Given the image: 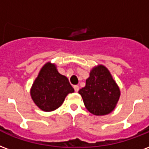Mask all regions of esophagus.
<instances>
[{
    "label": "esophagus",
    "instance_id": "1",
    "mask_svg": "<svg viewBox=\"0 0 149 149\" xmlns=\"http://www.w3.org/2000/svg\"><path fill=\"white\" fill-rule=\"evenodd\" d=\"M73 88H74V90L76 92H77V91H79V86L78 85H74L73 86Z\"/></svg>",
    "mask_w": 149,
    "mask_h": 149
}]
</instances>
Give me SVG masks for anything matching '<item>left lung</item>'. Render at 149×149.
<instances>
[{"mask_svg":"<svg viewBox=\"0 0 149 149\" xmlns=\"http://www.w3.org/2000/svg\"><path fill=\"white\" fill-rule=\"evenodd\" d=\"M79 94L90 113L102 116L114 111L121 92L108 69L102 65H98L90 71L85 87L80 89Z\"/></svg>","mask_w":149,"mask_h":149,"instance_id":"left-lung-1","label":"left lung"}]
</instances>
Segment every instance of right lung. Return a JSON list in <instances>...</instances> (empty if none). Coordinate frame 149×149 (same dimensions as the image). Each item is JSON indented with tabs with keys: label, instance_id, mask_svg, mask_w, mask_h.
Here are the masks:
<instances>
[{
	"label": "right lung",
	"instance_id": "add662e5",
	"mask_svg": "<svg viewBox=\"0 0 149 149\" xmlns=\"http://www.w3.org/2000/svg\"><path fill=\"white\" fill-rule=\"evenodd\" d=\"M74 89L65 76L60 74L55 64L47 62L38 72L31 88V96L42 111L49 112L60 107Z\"/></svg>",
	"mask_w": 149,
	"mask_h": 149
}]
</instances>
